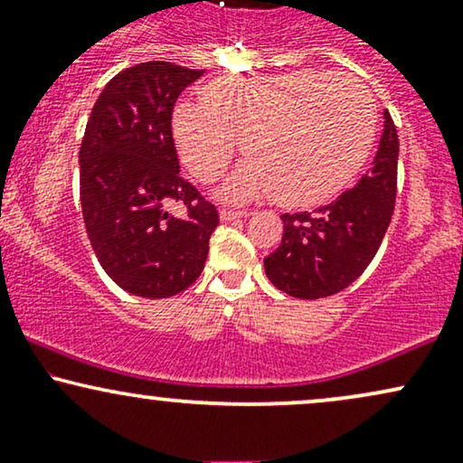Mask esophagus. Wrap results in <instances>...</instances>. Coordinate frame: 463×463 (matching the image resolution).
Returning <instances> with one entry per match:
<instances>
[{
	"label": "esophagus",
	"instance_id": "obj_1",
	"mask_svg": "<svg viewBox=\"0 0 463 463\" xmlns=\"http://www.w3.org/2000/svg\"><path fill=\"white\" fill-rule=\"evenodd\" d=\"M250 211H235V209H222L220 211V217L224 222H231V220H237V217H248Z\"/></svg>",
	"mask_w": 463,
	"mask_h": 463
}]
</instances>
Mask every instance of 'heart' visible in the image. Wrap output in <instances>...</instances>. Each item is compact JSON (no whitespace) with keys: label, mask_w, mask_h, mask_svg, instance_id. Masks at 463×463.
Returning a JSON list of instances; mask_svg holds the SVG:
<instances>
[{"label":"heart","mask_w":463,"mask_h":463,"mask_svg":"<svg viewBox=\"0 0 463 463\" xmlns=\"http://www.w3.org/2000/svg\"><path fill=\"white\" fill-rule=\"evenodd\" d=\"M172 130L202 183L224 174L241 139L250 156L226 180L228 198L272 191L280 204L309 206L339 194L364 167L376 104L361 80L324 69L231 76L206 84L202 104H178Z\"/></svg>","instance_id":"1"}]
</instances>
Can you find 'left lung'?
<instances>
[{
    "instance_id": "obj_1",
    "label": "left lung",
    "mask_w": 463,
    "mask_h": 463,
    "mask_svg": "<svg viewBox=\"0 0 463 463\" xmlns=\"http://www.w3.org/2000/svg\"><path fill=\"white\" fill-rule=\"evenodd\" d=\"M383 135L374 163L353 189L313 213H285L283 239L265 257L276 289L302 300L326 298L364 274L381 248L396 202L398 135L383 113Z\"/></svg>"
}]
</instances>
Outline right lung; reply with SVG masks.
Wrapping results in <instances>:
<instances>
[{
  "mask_svg": "<svg viewBox=\"0 0 463 463\" xmlns=\"http://www.w3.org/2000/svg\"><path fill=\"white\" fill-rule=\"evenodd\" d=\"M202 69L152 61L99 93L80 146V204L95 257L124 291L169 298L195 283L220 215L180 176L172 113ZM178 201L188 217L166 209Z\"/></svg>",
  "mask_w": 463,
  "mask_h": 463,
  "instance_id": "right-lung-1",
  "label": "right lung"
}]
</instances>
